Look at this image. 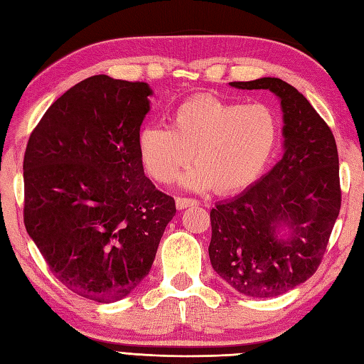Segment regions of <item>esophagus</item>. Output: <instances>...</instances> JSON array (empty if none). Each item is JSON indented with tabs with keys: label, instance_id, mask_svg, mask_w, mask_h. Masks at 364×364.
Masks as SVG:
<instances>
[{
	"label": "esophagus",
	"instance_id": "34e87169",
	"mask_svg": "<svg viewBox=\"0 0 364 364\" xmlns=\"http://www.w3.org/2000/svg\"><path fill=\"white\" fill-rule=\"evenodd\" d=\"M175 203H176L178 210H184V208H189V206L197 205V200L188 198V197H178V198L175 200Z\"/></svg>",
	"mask_w": 364,
	"mask_h": 364
}]
</instances>
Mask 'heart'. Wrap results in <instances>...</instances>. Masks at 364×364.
<instances>
[{
	"label": "heart",
	"instance_id": "1",
	"mask_svg": "<svg viewBox=\"0 0 364 364\" xmlns=\"http://www.w3.org/2000/svg\"><path fill=\"white\" fill-rule=\"evenodd\" d=\"M280 123L264 105L200 95L178 105L170 125H149L137 136V154L154 181H173L196 158L181 184L236 194L258 180L277 149Z\"/></svg>",
	"mask_w": 364,
	"mask_h": 364
}]
</instances>
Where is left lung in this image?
I'll list each match as a JSON object with an SVG mask.
<instances>
[{
    "mask_svg": "<svg viewBox=\"0 0 364 364\" xmlns=\"http://www.w3.org/2000/svg\"><path fill=\"white\" fill-rule=\"evenodd\" d=\"M280 98L283 158L237 197L211 210L210 259L231 288L277 297L318 270L341 208L333 133L310 102L278 78L235 81Z\"/></svg>",
    "mask_w": 364,
    "mask_h": 364,
    "instance_id": "left-lung-1",
    "label": "left lung"
}]
</instances>
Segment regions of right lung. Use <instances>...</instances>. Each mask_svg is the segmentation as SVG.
Here are the masks:
<instances>
[{"label": "right lung", "mask_w": 364, "mask_h": 364, "mask_svg": "<svg viewBox=\"0 0 364 364\" xmlns=\"http://www.w3.org/2000/svg\"><path fill=\"white\" fill-rule=\"evenodd\" d=\"M151 94L146 82L90 76L48 107L26 145L28 235L60 283L100 304L150 272L176 213L137 154Z\"/></svg>", "instance_id": "1"}]
</instances>
